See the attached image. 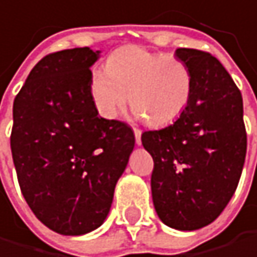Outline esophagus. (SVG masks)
I'll list each match as a JSON object with an SVG mask.
<instances>
[{"mask_svg":"<svg viewBox=\"0 0 257 257\" xmlns=\"http://www.w3.org/2000/svg\"><path fill=\"white\" fill-rule=\"evenodd\" d=\"M133 132H135V141H136V144H138V145H141V144H142V139H141L142 132H141L139 128H133Z\"/></svg>","mask_w":257,"mask_h":257,"instance_id":"obj_1","label":"esophagus"}]
</instances>
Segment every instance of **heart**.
Wrapping results in <instances>:
<instances>
[{
	"label": "heart",
	"mask_w": 257,
	"mask_h": 257,
	"mask_svg": "<svg viewBox=\"0 0 257 257\" xmlns=\"http://www.w3.org/2000/svg\"><path fill=\"white\" fill-rule=\"evenodd\" d=\"M127 93L132 107L147 124L165 125L188 106L192 74L177 57L139 47L121 48L107 59L106 71L92 72L90 93L100 115L113 119L125 106Z\"/></svg>",
	"instance_id": "b5f03b06"
}]
</instances>
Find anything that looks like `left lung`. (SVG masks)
<instances>
[{
    "mask_svg": "<svg viewBox=\"0 0 257 257\" xmlns=\"http://www.w3.org/2000/svg\"><path fill=\"white\" fill-rule=\"evenodd\" d=\"M176 57L191 69V100L176 122L141 139L154 160L151 194L159 218L179 230H197L233 197L247 132L241 90L219 60L194 48H179Z\"/></svg>",
    "mask_w": 257,
    "mask_h": 257,
    "instance_id": "left-lung-1",
    "label": "left lung"
}]
</instances>
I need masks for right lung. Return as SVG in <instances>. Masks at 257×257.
Segmentation results:
<instances>
[{
    "label": "right lung",
    "mask_w": 257,
    "mask_h": 257,
    "mask_svg": "<svg viewBox=\"0 0 257 257\" xmlns=\"http://www.w3.org/2000/svg\"><path fill=\"white\" fill-rule=\"evenodd\" d=\"M100 51L45 56L13 103L10 147L21 192L47 227L83 235L106 219L135 147L132 127L98 116L90 66Z\"/></svg>",
    "instance_id": "right-lung-1"
}]
</instances>
